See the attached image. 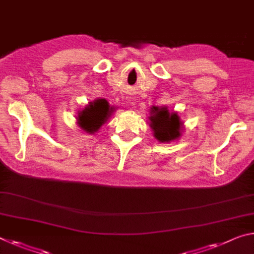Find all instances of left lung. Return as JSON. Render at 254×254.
I'll list each match as a JSON object with an SVG mask.
<instances>
[{
	"label": "left lung",
	"instance_id": "obj_1",
	"mask_svg": "<svg viewBox=\"0 0 254 254\" xmlns=\"http://www.w3.org/2000/svg\"><path fill=\"white\" fill-rule=\"evenodd\" d=\"M149 120L154 136L159 142H171L181 136L183 123L181 122L178 113H170L166 106H152Z\"/></svg>",
	"mask_w": 254,
	"mask_h": 254
}]
</instances>
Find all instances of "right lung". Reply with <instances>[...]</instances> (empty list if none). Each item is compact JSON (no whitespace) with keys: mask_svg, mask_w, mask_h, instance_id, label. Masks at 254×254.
I'll return each mask as SVG.
<instances>
[{"mask_svg":"<svg viewBox=\"0 0 254 254\" xmlns=\"http://www.w3.org/2000/svg\"><path fill=\"white\" fill-rule=\"evenodd\" d=\"M114 111V107H111L106 99H96L90 102L82 111L78 114V124L87 133H95L100 127L106 122L111 114Z\"/></svg>","mask_w":254,"mask_h":254,"instance_id":"right-lung-1","label":"right lung"}]
</instances>
